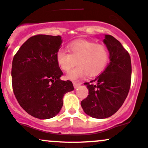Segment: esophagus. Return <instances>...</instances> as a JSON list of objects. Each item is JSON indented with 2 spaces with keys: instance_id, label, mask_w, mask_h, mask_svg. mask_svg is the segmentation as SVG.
I'll list each match as a JSON object with an SVG mask.
<instances>
[{
  "instance_id": "esophagus-1",
  "label": "esophagus",
  "mask_w": 148,
  "mask_h": 148,
  "mask_svg": "<svg viewBox=\"0 0 148 148\" xmlns=\"http://www.w3.org/2000/svg\"><path fill=\"white\" fill-rule=\"evenodd\" d=\"M73 85H74V87L75 88V89H77V88L78 87V86H80V84L77 83V82H74V83H73Z\"/></svg>"
}]
</instances>
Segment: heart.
Listing matches in <instances>:
<instances>
[{"instance_id":"b5f03b06","label":"heart","mask_w":148,"mask_h":148,"mask_svg":"<svg viewBox=\"0 0 148 148\" xmlns=\"http://www.w3.org/2000/svg\"><path fill=\"white\" fill-rule=\"evenodd\" d=\"M70 53L60 49L56 53V62L62 71L68 72L77 62L79 66L66 75V79L77 81L86 77L98 75L109 61L108 49L102 44L87 40H77L68 46Z\"/></svg>"}]
</instances>
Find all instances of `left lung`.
<instances>
[{
    "label": "left lung",
    "mask_w": 148,
    "mask_h": 148,
    "mask_svg": "<svg viewBox=\"0 0 148 148\" xmlns=\"http://www.w3.org/2000/svg\"><path fill=\"white\" fill-rule=\"evenodd\" d=\"M103 43L109 51L110 63L95 80L84 83L89 95L81 102L84 112L97 119L111 117L120 108L127 97L132 74L130 56L120 41L104 35Z\"/></svg>",
    "instance_id": "obj_1"
}]
</instances>
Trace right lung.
I'll return each mask as SVG.
<instances>
[{"label":"right lung","instance_id":"1","mask_svg":"<svg viewBox=\"0 0 148 148\" xmlns=\"http://www.w3.org/2000/svg\"><path fill=\"white\" fill-rule=\"evenodd\" d=\"M62 44L60 36L36 35L29 38L14 56L12 86L21 107L36 118L55 117L63 106L66 93L74 90L56 62Z\"/></svg>","mask_w":148,"mask_h":148}]
</instances>
